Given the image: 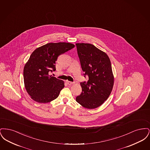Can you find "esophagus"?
Here are the masks:
<instances>
[{
  "label": "esophagus",
  "instance_id": "esophagus-1",
  "mask_svg": "<svg viewBox=\"0 0 150 150\" xmlns=\"http://www.w3.org/2000/svg\"><path fill=\"white\" fill-rule=\"evenodd\" d=\"M66 83L68 84V85H69V86H71L72 84H74V83L73 82H71V81H66Z\"/></svg>",
  "mask_w": 150,
  "mask_h": 150
}]
</instances>
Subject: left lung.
<instances>
[{"instance_id":"left-lung-1","label":"left lung","mask_w":150,"mask_h":150,"mask_svg":"<svg viewBox=\"0 0 150 150\" xmlns=\"http://www.w3.org/2000/svg\"><path fill=\"white\" fill-rule=\"evenodd\" d=\"M78 54L87 82L80 83L82 92L76 100L83 107L93 109L102 105L112 90L114 77L107 54L88 43L76 44Z\"/></svg>"}]
</instances>
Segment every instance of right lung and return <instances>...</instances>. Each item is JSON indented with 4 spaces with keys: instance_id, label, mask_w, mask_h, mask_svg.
Instances as JSON below:
<instances>
[{
    "instance_id": "right-lung-1",
    "label": "right lung",
    "mask_w": 150,
    "mask_h": 150,
    "mask_svg": "<svg viewBox=\"0 0 150 150\" xmlns=\"http://www.w3.org/2000/svg\"><path fill=\"white\" fill-rule=\"evenodd\" d=\"M74 47L71 43H48L32 53L23 69L25 87L31 99L45 103L58 97L64 88V81L48 73L56 70L58 57Z\"/></svg>"
}]
</instances>
